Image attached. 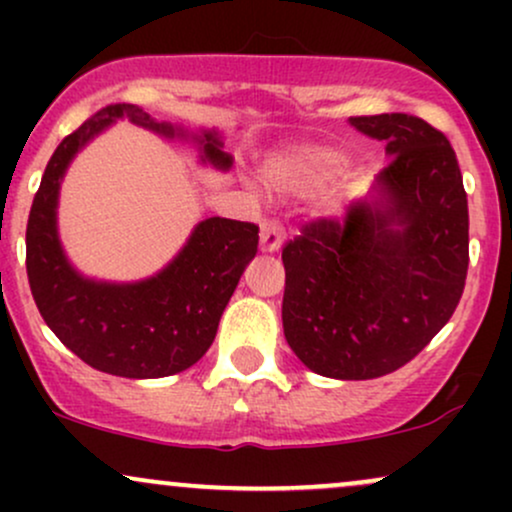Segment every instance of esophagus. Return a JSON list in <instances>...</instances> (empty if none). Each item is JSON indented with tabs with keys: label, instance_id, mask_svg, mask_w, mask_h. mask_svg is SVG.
Returning a JSON list of instances; mask_svg holds the SVG:
<instances>
[{
	"label": "esophagus",
	"instance_id": "1",
	"mask_svg": "<svg viewBox=\"0 0 512 512\" xmlns=\"http://www.w3.org/2000/svg\"><path fill=\"white\" fill-rule=\"evenodd\" d=\"M281 245V231L274 226V223H264L260 233V248L262 252H274L279 250Z\"/></svg>",
	"mask_w": 512,
	"mask_h": 512
}]
</instances>
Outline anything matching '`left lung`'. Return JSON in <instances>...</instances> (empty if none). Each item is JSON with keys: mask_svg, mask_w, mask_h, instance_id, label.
I'll list each match as a JSON object with an SVG mask.
<instances>
[{"mask_svg": "<svg viewBox=\"0 0 512 512\" xmlns=\"http://www.w3.org/2000/svg\"><path fill=\"white\" fill-rule=\"evenodd\" d=\"M120 117L161 137L192 139L204 163L231 168L233 156L221 151L216 132L190 134L129 103L98 110L48 161L28 214L26 272L43 320L81 361L122 378H163L207 354L240 274L257 255L260 226L221 216L199 221L178 255L142 281L110 284L76 272L57 233L60 185L72 158Z\"/></svg>", "mask_w": 512, "mask_h": 512, "instance_id": "8db88e82", "label": "left lung"}]
</instances>
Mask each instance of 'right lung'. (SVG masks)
<instances>
[{
    "label": "right lung",
    "mask_w": 512,
    "mask_h": 512,
    "mask_svg": "<svg viewBox=\"0 0 512 512\" xmlns=\"http://www.w3.org/2000/svg\"><path fill=\"white\" fill-rule=\"evenodd\" d=\"M356 127L387 142L375 197L305 221L281 252L286 342L339 380L380 378L419 354L455 313L469 264L467 192L448 137L404 113Z\"/></svg>",
    "instance_id": "right-lung-1"
}]
</instances>
